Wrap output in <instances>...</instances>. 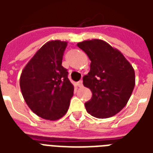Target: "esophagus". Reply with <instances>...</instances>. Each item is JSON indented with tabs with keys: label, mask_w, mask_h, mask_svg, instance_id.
Wrapping results in <instances>:
<instances>
[{
	"label": "esophagus",
	"mask_w": 153,
	"mask_h": 153,
	"mask_svg": "<svg viewBox=\"0 0 153 153\" xmlns=\"http://www.w3.org/2000/svg\"><path fill=\"white\" fill-rule=\"evenodd\" d=\"M77 85H78V87H79V88L83 87V81H82V80L79 81V82L77 83Z\"/></svg>",
	"instance_id": "34e87169"
}]
</instances>
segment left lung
Instances as JSON below:
<instances>
[{
	"mask_svg": "<svg viewBox=\"0 0 153 153\" xmlns=\"http://www.w3.org/2000/svg\"><path fill=\"white\" fill-rule=\"evenodd\" d=\"M77 46L91 60L83 85L93 93L85 103L88 112L99 119L116 115L128 102L135 85V73L124 55L106 42L92 39Z\"/></svg>",
	"mask_w": 153,
	"mask_h": 153,
	"instance_id": "left-lung-1",
	"label": "left lung"
}]
</instances>
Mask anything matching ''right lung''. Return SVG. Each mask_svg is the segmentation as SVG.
<instances>
[{"mask_svg":"<svg viewBox=\"0 0 153 153\" xmlns=\"http://www.w3.org/2000/svg\"><path fill=\"white\" fill-rule=\"evenodd\" d=\"M67 42H47L22 70L19 85L28 107L39 117L56 120L65 115L74 85L62 65Z\"/></svg>","mask_w":153,"mask_h":153,"instance_id":"obj_1","label":"right lung"}]
</instances>
